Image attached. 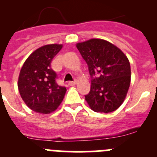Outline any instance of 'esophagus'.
I'll return each mask as SVG.
<instances>
[{"mask_svg":"<svg viewBox=\"0 0 157 157\" xmlns=\"http://www.w3.org/2000/svg\"><path fill=\"white\" fill-rule=\"evenodd\" d=\"M77 83V80H74V81H69L68 82V85L70 86H74V85Z\"/></svg>","mask_w":157,"mask_h":157,"instance_id":"esophagus-1","label":"esophagus"}]
</instances>
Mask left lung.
<instances>
[{"label":"left lung","mask_w":157,"mask_h":157,"mask_svg":"<svg viewBox=\"0 0 157 157\" xmlns=\"http://www.w3.org/2000/svg\"><path fill=\"white\" fill-rule=\"evenodd\" d=\"M88 65L90 91L85 99L96 112L109 113L123 103L131 83V66L127 56L108 41L92 39L77 44Z\"/></svg>","instance_id":"8db88e82"}]
</instances>
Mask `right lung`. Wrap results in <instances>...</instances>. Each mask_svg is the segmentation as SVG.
<instances>
[{
	"instance_id": "add662e5",
	"label": "right lung",
	"mask_w": 157,
	"mask_h": 157,
	"mask_svg": "<svg viewBox=\"0 0 157 157\" xmlns=\"http://www.w3.org/2000/svg\"><path fill=\"white\" fill-rule=\"evenodd\" d=\"M62 45L40 47L28 57L20 70L18 89L22 99L36 112L49 114L57 109L65 95V86L56 83L57 74L51 67Z\"/></svg>"
}]
</instances>
